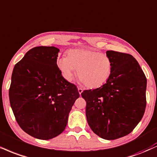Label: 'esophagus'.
<instances>
[{"mask_svg":"<svg viewBox=\"0 0 157 157\" xmlns=\"http://www.w3.org/2000/svg\"><path fill=\"white\" fill-rule=\"evenodd\" d=\"M82 91H83V90H82V88H78V92H79V94H80V95H81V94L82 93Z\"/></svg>","mask_w":157,"mask_h":157,"instance_id":"34e87169","label":"esophagus"}]
</instances>
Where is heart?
Here are the masks:
<instances>
[{"mask_svg":"<svg viewBox=\"0 0 157 157\" xmlns=\"http://www.w3.org/2000/svg\"><path fill=\"white\" fill-rule=\"evenodd\" d=\"M57 66L67 81L73 80L78 69L80 81L90 88L105 84L112 72V60L107 55L86 49L69 50L67 56L58 58Z\"/></svg>","mask_w":157,"mask_h":157,"instance_id":"b5f03b06","label":"heart"}]
</instances>
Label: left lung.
I'll use <instances>...</instances> for the list:
<instances>
[{"label":"left lung","mask_w":157,"mask_h":157,"mask_svg":"<svg viewBox=\"0 0 157 157\" xmlns=\"http://www.w3.org/2000/svg\"><path fill=\"white\" fill-rule=\"evenodd\" d=\"M112 72L106 83L81 96L86 101L88 125L101 138L129 135L139 124L146 106L147 80L138 62L129 54L108 50Z\"/></svg>","instance_id":"left-lung-1"}]
</instances>
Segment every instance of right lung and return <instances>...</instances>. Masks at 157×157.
Wrapping results in <instances>:
<instances>
[{"label":"right lung","instance_id":"right-lung-1","mask_svg":"<svg viewBox=\"0 0 157 157\" xmlns=\"http://www.w3.org/2000/svg\"><path fill=\"white\" fill-rule=\"evenodd\" d=\"M59 51L56 47L32 48L12 71L11 107L21 129L37 139L50 140L63 132L80 97L76 86L58 69Z\"/></svg>","mask_w":157,"mask_h":157}]
</instances>
